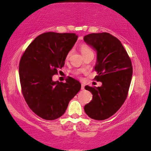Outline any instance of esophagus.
<instances>
[{"instance_id":"esophagus-1","label":"esophagus","mask_w":151,"mask_h":151,"mask_svg":"<svg viewBox=\"0 0 151 151\" xmlns=\"http://www.w3.org/2000/svg\"><path fill=\"white\" fill-rule=\"evenodd\" d=\"M81 85H82V87H81V88H82V90L84 89V88H85V84L83 83H82V84H81Z\"/></svg>"}]
</instances>
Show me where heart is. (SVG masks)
I'll return each mask as SVG.
<instances>
[{
    "instance_id": "b5f03b06",
    "label": "heart",
    "mask_w": 151,
    "mask_h": 151,
    "mask_svg": "<svg viewBox=\"0 0 151 151\" xmlns=\"http://www.w3.org/2000/svg\"><path fill=\"white\" fill-rule=\"evenodd\" d=\"M80 51H81V53H82V55H85V54L88 53H92L91 48L86 45H82L80 46ZM71 53V51L69 52V53H68V55L66 56L67 59L68 58H69V56H70Z\"/></svg>"
}]
</instances>
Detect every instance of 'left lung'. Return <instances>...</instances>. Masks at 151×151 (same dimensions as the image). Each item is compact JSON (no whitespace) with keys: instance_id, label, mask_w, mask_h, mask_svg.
Returning a JSON list of instances; mask_svg holds the SVG:
<instances>
[{"instance_id":"8db88e82","label":"left lung","mask_w":151,"mask_h":151,"mask_svg":"<svg viewBox=\"0 0 151 151\" xmlns=\"http://www.w3.org/2000/svg\"><path fill=\"white\" fill-rule=\"evenodd\" d=\"M83 41L97 52L94 69L98 75L94 79L102 83L101 87H85L93 99L85 105L84 110L91 119L102 121L115 114L125 101L132 64L121 42L109 33L89 34Z\"/></svg>"}]
</instances>
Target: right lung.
I'll return each instance as SVG.
<instances>
[{
    "label": "right lung",
    "instance_id": "obj_1",
    "mask_svg": "<svg viewBox=\"0 0 151 151\" xmlns=\"http://www.w3.org/2000/svg\"><path fill=\"white\" fill-rule=\"evenodd\" d=\"M78 39L74 33L46 32L35 38L19 64L22 91L28 106L39 117L55 120L66 110L81 88L79 81L54 82L52 76L63 68Z\"/></svg>",
    "mask_w": 151,
    "mask_h": 151
}]
</instances>
